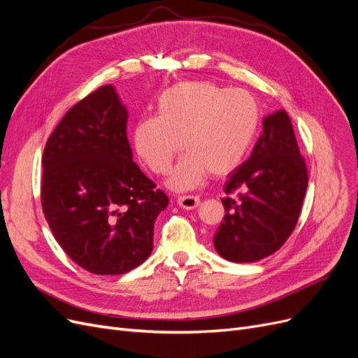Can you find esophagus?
I'll list each match as a JSON object with an SVG mask.
<instances>
[{
	"label": "esophagus",
	"instance_id": "34e87169",
	"mask_svg": "<svg viewBox=\"0 0 358 358\" xmlns=\"http://www.w3.org/2000/svg\"><path fill=\"white\" fill-rule=\"evenodd\" d=\"M178 204L182 209H187V210L196 209L200 204V197L192 196V194H188V196H180V197H178Z\"/></svg>",
	"mask_w": 358,
	"mask_h": 358
}]
</instances>
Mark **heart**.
<instances>
[{"mask_svg": "<svg viewBox=\"0 0 358 358\" xmlns=\"http://www.w3.org/2000/svg\"><path fill=\"white\" fill-rule=\"evenodd\" d=\"M157 107L158 116L136 122L133 145L155 175H166L179 150L187 149L169 179V187L178 191L199 187L209 171L224 176L239 167L255 142L262 117L248 91L210 82L171 86L159 95Z\"/></svg>", "mask_w": 358, "mask_h": 358, "instance_id": "obj_1", "label": "heart"}]
</instances>
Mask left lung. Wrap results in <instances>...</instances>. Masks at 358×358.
<instances>
[{"mask_svg":"<svg viewBox=\"0 0 358 358\" xmlns=\"http://www.w3.org/2000/svg\"><path fill=\"white\" fill-rule=\"evenodd\" d=\"M224 188L216 252L231 263H254L276 252L294 230L308 188L305 159L285 110L263 119L251 157L230 173Z\"/></svg>","mask_w":358,"mask_h":358,"instance_id":"obj_1","label":"left lung"}]
</instances>
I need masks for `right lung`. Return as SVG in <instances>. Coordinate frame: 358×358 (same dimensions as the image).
Segmentation results:
<instances>
[{
    "label": "right lung",
    "instance_id": "add662e5",
    "mask_svg": "<svg viewBox=\"0 0 358 358\" xmlns=\"http://www.w3.org/2000/svg\"><path fill=\"white\" fill-rule=\"evenodd\" d=\"M127 121L113 86H101L66 113L43 152L45 218L66 254L94 275L142 264L169 204L133 161Z\"/></svg>",
    "mask_w": 358,
    "mask_h": 358
}]
</instances>
